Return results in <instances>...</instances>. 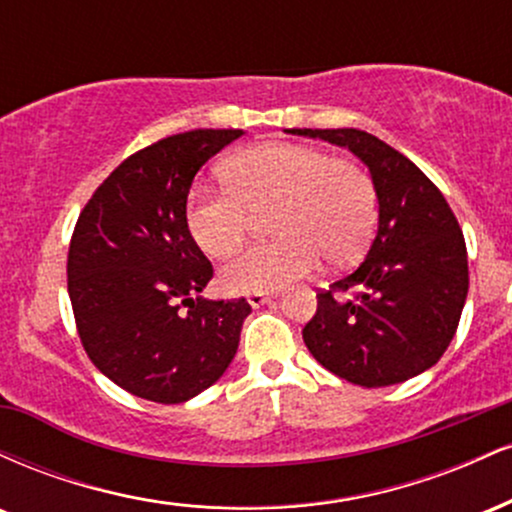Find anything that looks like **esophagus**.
<instances>
[{
  "mask_svg": "<svg viewBox=\"0 0 512 512\" xmlns=\"http://www.w3.org/2000/svg\"><path fill=\"white\" fill-rule=\"evenodd\" d=\"M269 298H272V293H267V291H257V293H250V296H248V303L252 305V308H260V305L267 303Z\"/></svg>",
  "mask_w": 512,
  "mask_h": 512,
  "instance_id": "esophagus-1",
  "label": "esophagus"
}]
</instances>
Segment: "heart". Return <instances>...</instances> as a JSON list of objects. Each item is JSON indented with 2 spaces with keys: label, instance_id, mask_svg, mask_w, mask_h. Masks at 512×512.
<instances>
[{
  "label": "heart",
  "instance_id": "1",
  "mask_svg": "<svg viewBox=\"0 0 512 512\" xmlns=\"http://www.w3.org/2000/svg\"><path fill=\"white\" fill-rule=\"evenodd\" d=\"M226 187H195L187 195L185 223L197 248L228 260L243 248L252 214L272 209L269 233L221 272L228 293L274 291L310 274L320 257L344 267L361 257L378 197L370 175L351 158L317 146L267 142L248 146L221 166Z\"/></svg>",
  "mask_w": 512,
  "mask_h": 512
}]
</instances>
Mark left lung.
<instances>
[{
  "label": "left lung",
  "instance_id": "left-lung-1",
  "mask_svg": "<svg viewBox=\"0 0 512 512\" xmlns=\"http://www.w3.org/2000/svg\"><path fill=\"white\" fill-rule=\"evenodd\" d=\"M346 146L378 195L366 260L317 293L303 342L320 366L363 387L404 383L436 366L467 301V245L443 192L407 156L361 129H293Z\"/></svg>",
  "mask_w": 512,
  "mask_h": 512
}]
</instances>
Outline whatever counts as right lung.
<instances>
[{"label": "right lung", "mask_w": 512, "mask_h": 512, "mask_svg": "<svg viewBox=\"0 0 512 512\" xmlns=\"http://www.w3.org/2000/svg\"><path fill=\"white\" fill-rule=\"evenodd\" d=\"M240 134L192 129L146 146L101 182L74 226L67 289L81 344L103 375L149 402H187L238 351L250 303L199 296L214 267L187 231L185 204L197 170Z\"/></svg>", "instance_id": "add662e5"}]
</instances>
